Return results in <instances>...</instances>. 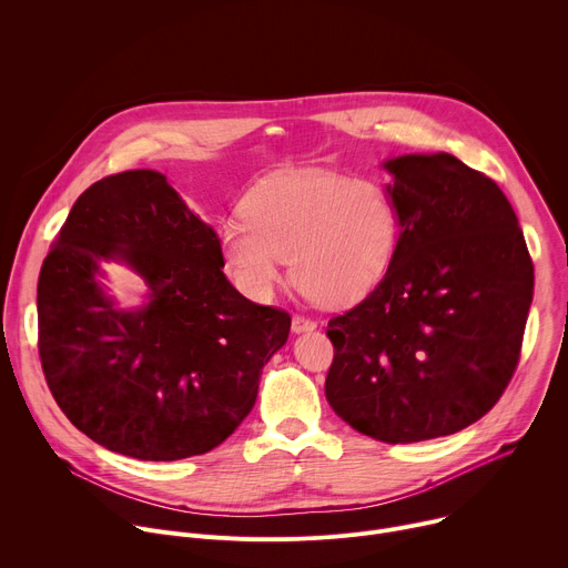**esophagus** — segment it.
<instances>
[{"label": "esophagus", "mask_w": 568, "mask_h": 568, "mask_svg": "<svg viewBox=\"0 0 568 568\" xmlns=\"http://www.w3.org/2000/svg\"><path fill=\"white\" fill-rule=\"evenodd\" d=\"M316 328V321L303 316V314H294L292 316V331L294 333H305V331H314Z\"/></svg>", "instance_id": "esophagus-1"}]
</instances>
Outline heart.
Masks as SVG:
<instances>
[{"label": "heart", "instance_id": "obj_1", "mask_svg": "<svg viewBox=\"0 0 568 568\" xmlns=\"http://www.w3.org/2000/svg\"><path fill=\"white\" fill-rule=\"evenodd\" d=\"M240 217L217 226L220 256L233 283L267 298L290 258L294 285L314 303L342 307L366 296L386 274L397 245V211L366 180L321 169L283 171L240 202Z\"/></svg>", "mask_w": 568, "mask_h": 568}]
</instances>
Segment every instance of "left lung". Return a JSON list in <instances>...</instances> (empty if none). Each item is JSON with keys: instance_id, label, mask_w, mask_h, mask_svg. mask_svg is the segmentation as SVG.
Segmentation results:
<instances>
[{"instance_id": "left-lung-1", "label": "left lung", "mask_w": 568, "mask_h": 568, "mask_svg": "<svg viewBox=\"0 0 568 568\" xmlns=\"http://www.w3.org/2000/svg\"><path fill=\"white\" fill-rule=\"evenodd\" d=\"M399 222L377 287L328 321L326 397L382 443L456 434L510 384L532 301V261L501 189L447 152L388 159Z\"/></svg>"}]
</instances>
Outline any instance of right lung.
<instances>
[{
	"mask_svg": "<svg viewBox=\"0 0 568 568\" xmlns=\"http://www.w3.org/2000/svg\"><path fill=\"white\" fill-rule=\"evenodd\" d=\"M125 262L149 303L123 311L103 262ZM215 231L156 171L92 184L71 206L38 281V351L62 414L139 460H180L226 440L252 412L290 314L242 296Z\"/></svg>",
	"mask_w": 568,
	"mask_h": 568,
	"instance_id": "add662e5",
	"label": "right lung"
}]
</instances>
